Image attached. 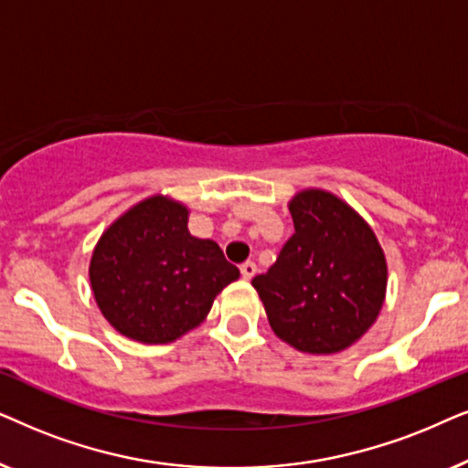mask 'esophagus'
I'll return each mask as SVG.
<instances>
[{
    "mask_svg": "<svg viewBox=\"0 0 468 468\" xmlns=\"http://www.w3.org/2000/svg\"><path fill=\"white\" fill-rule=\"evenodd\" d=\"M239 271L246 280H250L254 273H257V263H254V261H246V263L239 265Z\"/></svg>",
    "mask_w": 468,
    "mask_h": 468,
    "instance_id": "obj_1",
    "label": "esophagus"
}]
</instances>
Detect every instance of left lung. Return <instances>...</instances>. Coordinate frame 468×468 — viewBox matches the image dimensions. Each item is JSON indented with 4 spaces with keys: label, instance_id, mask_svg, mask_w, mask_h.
Masks as SVG:
<instances>
[{
    "label": "left lung",
    "instance_id": "8db88e82",
    "mask_svg": "<svg viewBox=\"0 0 468 468\" xmlns=\"http://www.w3.org/2000/svg\"><path fill=\"white\" fill-rule=\"evenodd\" d=\"M289 211L295 233L252 286L284 342L303 353H338L381 313L385 254L368 224L329 192H299Z\"/></svg>",
    "mask_w": 468,
    "mask_h": 468
}]
</instances>
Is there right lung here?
Instances as JSON below:
<instances>
[{
    "label": "right lung",
    "mask_w": 468,
    "mask_h": 468,
    "mask_svg": "<svg viewBox=\"0 0 468 468\" xmlns=\"http://www.w3.org/2000/svg\"><path fill=\"white\" fill-rule=\"evenodd\" d=\"M238 278L216 241L192 238L188 209L166 197L145 198L111 224L90 263L100 313L145 345L173 342L197 327Z\"/></svg>",
    "instance_id": "add662e5"
}]
</instances>
